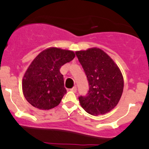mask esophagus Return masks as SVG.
Wrapping results in <instances>:
<instances>
[{
  "instance_id": "34e87169",
  "label": "esophagus",
  "mask_w": 149,
  "mask_h": 149,
  "mask_svg": "<svg viewBox=\"0 0 149 149\" xmlns=\"http://www.w3.org/2000/svg\"><path fill=\"white\" fill-rule=\"evenodd\" d=\"M71 91L73 92H76V91H77V88H76V87L75 86V87H73V88H71Z\"/></svg>"
}]
</instances>
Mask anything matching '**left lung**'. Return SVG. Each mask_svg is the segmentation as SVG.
I'll use <instances>...</instances> for the list:
<instances>
[{"label":"left lung","mask_w":149,"mask_h":149,"mask_svg":"<svg viewBox=\"0 0 149 149\" xmlns=\"http://www.w3.org/2000/svg\"><path fill=\"white\" fill-rule=\"evenodd\" d=\"M76 54L89 83L87 95L78 97L80 105L91 115L107 113L122 96V73L111 58L100 48L77 51Z\"/></svg>","instance_id":"1"}]
</instances>
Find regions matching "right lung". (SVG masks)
<instances>
[{
	"mask_svg": "<svg viewBox=\"0 0 149 149\" xmlns=\"http://www.w3.org/2000/svg\"><path fill=\"white\" fill-rule=\"evenodd\" d=\"M74 57L73 51L57 47L40 52L29 66L22 80L23 93L29 103L42 110L59 105L66 93L60 69Z\"/></svg>",
	"mask_w": 149,
	"mask_h": 149,
	"instance_id": "add662e5",
	"label": "right lung"
}]
</instances>
